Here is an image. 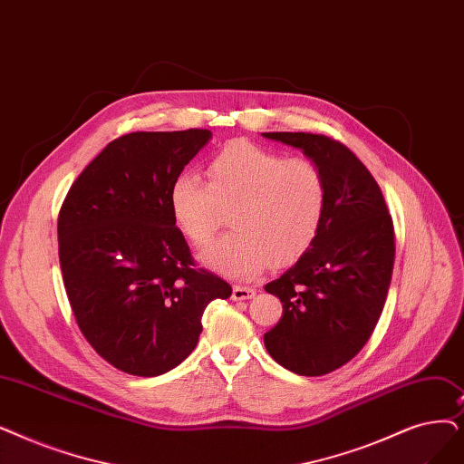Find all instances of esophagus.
Returning <instances> with one entry per match:
<instances>
[{"label": "esophagus", "instance_id": "34e87169", "mask_svg": "<svg viewBox=\"0 0 464 464\" xmlns=\"http://www.w3.org/2000/svg\"><path fill=\"white\" fill-rule=\"evenodd\" d=\"M256 295V290L250 286H233V299L235 301H243V299H250Z\"/></svg>", "mask_w": 464, "mask_h": 464}]
</instances>
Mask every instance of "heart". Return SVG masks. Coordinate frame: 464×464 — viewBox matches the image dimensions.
<instances>
[{
  "label": "heart",
  "mask_w": 464,
  "mask_h": 464,
  "mask_svg": "<svg viewBox=\"0 0 464 464\" xmlns=\"http://www.w3.org/2000/svg\"><path fill=\"white\" fill-rule=\"evenodd\" d=\"M207 182L182 174L169 191L176 227L203 246L229 210L231 233L203 252L205 264L231 278L257 276L271 261L290 264L318 238L328 210V179L309 157H285L250 140H233L205 169Z\"/></svg>",
  "instance_id": "1"
}]
</instances>
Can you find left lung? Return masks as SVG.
<instances>
[{"mask_svg":"<svg viewBox=\"0 0 464 464\" xmlns=\"http://www.w3.org/2000/svg\"><path fill=\"white\" fill-rule=\"evenodd\" d=\"M304 150L324 170L328 210L314 245L266 292L282 318L266 335L275 362L297 375H326L368 343L385 307L394 267V226L375 178L337 140L311 132H266Z\"/></svg>","mask_w":464,"mask_h":464,"instance_id":"1","label":"left lung"}]
</instances>
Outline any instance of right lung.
Wrapping results in <instances>:
<instances>
[{
  "mask_svg": "<svg viewBox=\"0 0 464 464\" xmlns=\"http://www.w3.org/2000/svg\"><path fill=\"white\" fill-rule=\"evenodd\" d=\"M207 129L115 138L75 178L58 212V257L79 330L121 372L167 373L197 347L224 278L197 267L169 191Z\"/></svg>",
  "mask_w": 464,
  "mask_h": 464,
  "instance_id": "right-lung-1",
  "label": "right lung"
}]
</instances>
